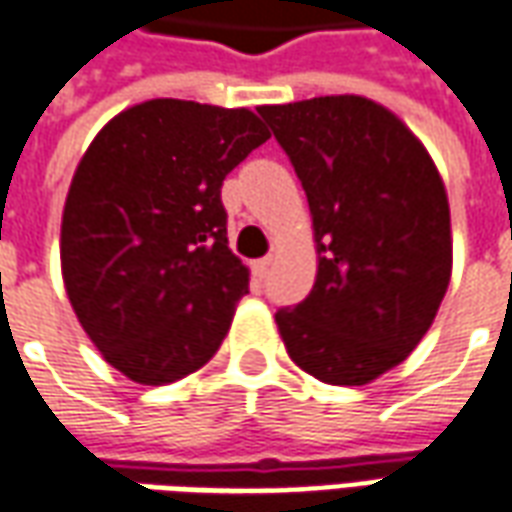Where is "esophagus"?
Returning a JSON list of instances; mask_svg holds the SVG:
<instances>
[{
	"instance_id": "1",
	"label": "esophagus",
	"mask_w": 512,
	"mask_h": 512,
	"mask_svg": "<svg viewBox=\"0 0 512 512\" xmlns=\"http://www.w3.org/2000/svg\"><path fill=\"white\" fill-rule=\"evenodd\" d=\"M271 263H274V257L268 255V257H263V260H257L255 266V277H260V280H266L268 277V271H271Z\"/></svg>"
}]
</instances>
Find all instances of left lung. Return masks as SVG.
<instances>
[{
  "mask_svg": "<svg viewBox=\"0 0 512 512\" xmlns=\"http://www.w3.org/2000/svg\"><path fill=\"white\" fill-rule=\"evenodd\" d=\"M291 157L316 232L305 302L277 310L299 368L330 385H366L427 335L452 277L441 174L402 121L366 96L263 105Z\"/></svg>",
  "mask_w": 512,
  "mask_h": 512,
  "instance_id": "obj_1",
  "label": "left lung"
}]
</instances>
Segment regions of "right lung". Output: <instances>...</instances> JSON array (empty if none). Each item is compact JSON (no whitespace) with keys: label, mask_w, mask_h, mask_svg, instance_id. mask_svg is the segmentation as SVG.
<instances>
[{"label":"right lung","mask_w":512,"mask_h":512,"mask_svg":"<svg viewBox=\"0 0 512 512\" xmlns=\"http://www.w3.org/2000/svg\"><path fill=\"white\" fill-rule=\"evenodd\" d=\"M266 141L246 107L149 99L82 155L60 227L63 282L82 330L130 380L177 382L219 352L249 293L221 185Z\"/></svg>","instance_id":"add662e5"}]
</instances>
